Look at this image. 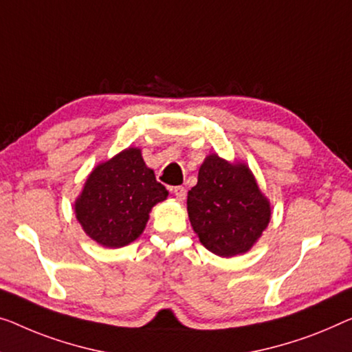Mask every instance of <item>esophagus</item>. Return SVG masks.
<instances>
[{
    "label": "esophagus",
    "mask_w": 352,
    "mask_h": 352,
    "mask_svg": "<svg viewBox=\"0 0 352 352\" xmlns=\"http://www.w3.org/2000/svg\"><path fill=\"white\" fill-rule=\"evenodd\" d=\"M172 192L175 194V197L178 199V201H185V197H186V190L183 186H175V188H172Z\"/></svg>",
    "instance_id": "esophagus-1"
}]
</instances>
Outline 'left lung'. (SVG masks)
Here are the masks:
<instances>
[{
	"instance_id": "obj_1",
	"label": "left lung",
	"mask_w": 352,
	"mask_h": 352,
	"mask_svg": "<svg viewBox=\"0 0 352 352\" xmlns=\"http://www.w3.org/2000/svg\"><path fill=\"white\" fill-rule=\"evenodd\" d=\"M188 214L201 243L230 258L254 245L270 221L269 201L245 164L210 155L188 191Z\"/></svg>"
}]
</instances>
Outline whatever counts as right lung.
Segmentation results:
<instances>
[{
	"label": "right lung",
	"mask_w": 352,
	"mask_h": 352,
	"mask_svg": "<svg viewBox=\"0 0 352 352\" xmlns=\"http://www.w3.org/2000/svg\"><path fill=\"white\" fill-rule=\"evenodd\" d=\"M167 194L140 150L128 148L91 172L76 202V217L99 245L120 248L142 234L151 207Z\"/></svg>",
	"instance_id": "1"
}]
</instances>
